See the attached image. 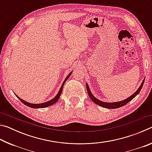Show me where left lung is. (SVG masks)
I'll return each mask as SVG.
<instances>
[{
    "label": "left lung",
    "instance_id": "8db88e82",
    "mask_svg": "<svg viewBox=\"0 0 152 152\" xmlns=\"http://www.w3.org/2000/svg\"><path fill=\"white\" fill-rule=\"evenodd\" d=\"M144 80H145V79H143V80L142 81V82H141L140 86L139 87V88L137 90V91H136L135 92H134V93L132 95V96L128 97L127 99L123 100V101H119V102H102L101 101H100V100L97 99L96 97H94L93 95H92V92H91V90H90V88H89L88 83H86V89H87V92H88V94L90 99H91L92 101L94 102V103H96V104L99 105V106H101V107H102L104 108H107V109H117V108L121 107L123 106H124V105H125L126 104H127L129 102L132 101L133 99H134V98L137 96L139 93H140V92L141 91V88H142V86L143 85Z\"/></svg>",
    "mask_w": 152,
    "mask_h": 152
}]
</instances>
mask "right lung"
Listing matches in <instances>:
<instances>
[{"mask_svg":"<svg viewBox=\"0 0 152 152\" xmlns=\"http://www.w3.org/2000/svg\"><path fill=\"white\" fill-rule=\"evenodd\" d=\"M72 73V72H70V74H69L68 76H67V77L65 78V80H64V82L62 83V84H61L60 91H59V92H58V93L57 94V95H56V96L54 98H53V99H52L51 100H50V101H48V102H43V103H39V104H33V103H30V102H27V101H24V100H23L22 99H20V98L18 96L17 94H15L16 95V96H17V97L18 98V99H19L20 100V101H21L24 104L27 105V107H31V108H33V109H39V108H44V107H49V106H51V105H52V104H53L54 103H56V102L58 101L59 99H60V95H61V92H62V89H63V87H64V83H65L66 81L68 79L69 77L70 76Z\"/></svg>","mask_w":152,"mask_h":152,"instance_id":"1","label":"right lung"}]
</instances>
